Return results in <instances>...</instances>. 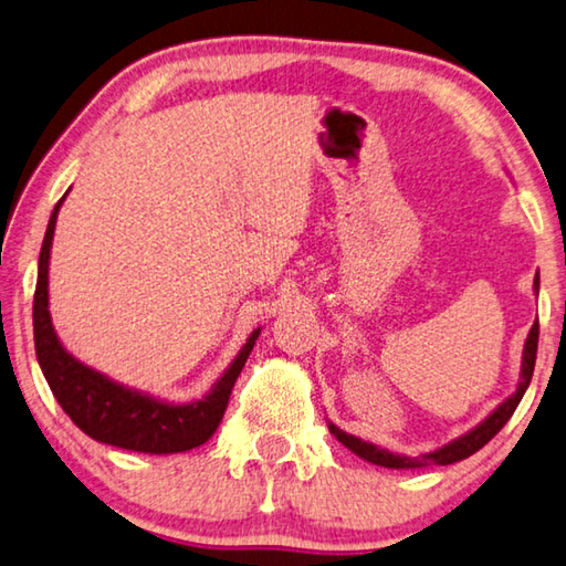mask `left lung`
<instances>
[{
    "mask_svg": "<svg viewBox=\"0 0 566 566\" xmlns=\"http://www.w3.org/2000/svg\"><path fill=\"white\" fill-rule=\"evenodd\" d=\"M534 291L539 295V271L534 275ZM536 344H539V321L534 323L530 336L524 340V354H522V374H518V386L516 391L504 398L502 403L496 406V409L486 416L484 421L476 423L474 429L461 433L449 443H443L441 449H433V451H426L421 457H403V453H394L388 449L376 447V443L364 441L354 437V433H346L344 429H338L336 423L328 421V431L336 437L340 443L348 451H354L356 457H360L368 464H376V467H384V469H423V467H449V464H457L461 459H469L471 453H476L481 447H486L489 441H492L499 431L504 429V423L512 419V413L516 411L518 401H522V396L526 388H530L532 381V374H534V360H536Z\"/></svg>",
    "mask_w": 566,
    "mask_h": 566,
    "instance_id": "1",
    "label": "left lung"
}]
</instances>
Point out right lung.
Returning <instances> with one entry per match:
<instances>
[{
	"label": "right lung",
	"mask_w": 566,
	"mask_h": 566,
	"mask_svg": "<svg viewBox=\"0 0 566 566\" xmlns=\"http://www.w3.org/2000/svg\"><path fill=\"white\" fill-rule=\"evenodd\" d=\"M67 192L54 206L48 233L42 240L32 308L36 360H40L54 398L74 426L99 443L140 453H180L200 447L216 433L222 413L228 409L230 391L261 336V328L250 333L245 346L238 350L233 364L212 384L210 391L188 403L163 401V398L113 381L109 376L82 364L62 346L50 316V253L57 212Z\"/></svg>",
	"instance_id": "add662e5"
}]
</instances>
